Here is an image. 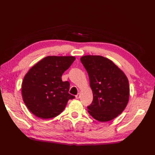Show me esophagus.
I'll list each match as a JSON object with an SVG mask.
<instances>
[{
    "mask_svg": "<svg viewBox=\"0 0 155 155\" xmlns=\"http://www.w3.org/2000/svg\"><path fill=\"white\" fill-rule=\"evenodd\" d=\"M75 98H76V99H80V93H78V95H75Z\"/></svg>",
    "mask_w": 155,
    "mask_h": 155,
    "instance_id": "34e87169",
    "label": "esophagus"
}]
</instances>
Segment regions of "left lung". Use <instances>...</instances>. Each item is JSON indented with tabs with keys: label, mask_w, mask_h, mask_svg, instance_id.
I'll return each instance as SVG.
<instances>
[{
	"label": "left lung",
	"mask_w": 155,
	"mask_h": 155,
	"mask_svg": "<svg viewBox=\"0 0 155 155\" xmlns=\"http://www.w3.org/2000/svg\"><path fill=\"white\" fill-rule=\"evenodd\" d=\"M87 71L93 100L87 107L89 114L102 122L110 121L126 107L130 85L126 75L110 60L87 55L80 58Z\"/></svg>",
	"instance_id": "8db88e82"
}]
</instances>
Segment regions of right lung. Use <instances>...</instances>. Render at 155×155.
Instances as JSON below:
<instances>
[{
	"instance_id": "obj_1",
	"label": "right lung",
	"mask_w": 155,
	"mask_h": 155,
	"mask_svg": "<svg viewBox=\"0 0 155 155\" xmlns=\"http://www.w3.org/2000/svg\"><path fill=\"white\" fill-rule=\"evenodd\" d=\"M75 60L74 56H48L34 65L24 78L21 94L26 107L37 117H56L65 108L69 99L70 83L62 75Z\"/></svg>"
}]
</instances>
